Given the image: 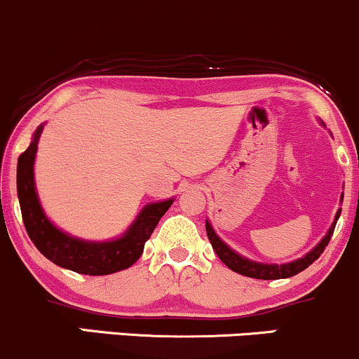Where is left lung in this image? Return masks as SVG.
Returning a JSON list of instances; mask_svg holds the SVG:
<instances>
[{"label": "left lung", "instance_id": "8db88e82", "mask_svg": "<svg viewBox=\"0 0 359 359\" xmlns=\"http://www.w3.org/2000/svg\"><path fill=\"white\" fill-rule=\"evenodd\" d=\"M339 215H341V210H338V213H336V218H334V222H332L327 235L321 240V243H319V245L316 247L313 252H309L306 257L296 260V262L284 264V265L257 264V262H252V260H248V259H243V257L235 254L230 247H226L225 243H223L222 240L217 237V233H215L212 225H210L208 222H206V235H208L210 243H212L213 250L217 252V255L220 257L222 262L225 264L229 269H231L233 272L242 273V276H247V277H252V279H262V280L287 279V277H292V276H296V273L302 272L304 269L309 267L314 260H318L319 257H321L324 248H326L327 243H330L331 235L334 233L336 223H338Z\"/></svg>", "mask_w": 359, "mask_h": 359}]
</instances>
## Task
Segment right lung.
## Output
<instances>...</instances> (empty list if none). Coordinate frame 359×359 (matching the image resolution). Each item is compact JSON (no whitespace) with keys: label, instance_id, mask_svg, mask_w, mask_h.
Instances as JSON below:
<instances>
[{"label":"right lung","instance_id":"1","mask_svg":"<svg viewBox=\"0 0 359 359\" xmlns=\"http://www.w3.org/2000/svg\"><path fill=\"white\" fill-rule=\"evenodd\" d=\"M41 129L43 128L40 126L32 144L20 154L18 168H16V189H18L21 217L28 237L46 259L77 273L107 276L130 267L141 257L144 243L163 215L168 212L172 200L147 205L128 233L114 242H86L63 233L55 229L45 217L43 210L38 203L35 183H33V163H35L36 142Z\"/></svg>","mask_w":359,"mask_h":359}]
</instances>
